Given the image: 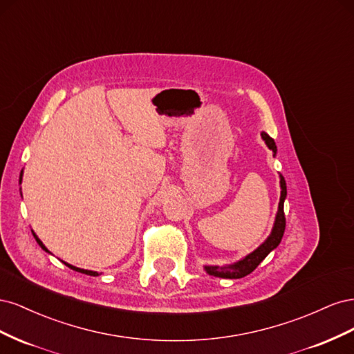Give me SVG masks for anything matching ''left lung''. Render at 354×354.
<instances>
[{
    "instance_id": "obj_1",
    "label": "left lung",
    "mask_w": 354,
    "mask_h": 354,
    "mask_svg": "<svg viewBox=\"0 0 354 354\" xmlns=\"http://www.w3.org/2000/svg\"><path fill=\"white\" fill-rule=\"evenodd\" d=\"M261 138L267 147L273 152V156H276L277 147L273 138L267 134L261 133ZM279 183H281V199H279V207H277V212L274 217L273 223V229L270 232L267 239L259 246V248L250 252L248 255H245L243 259L238 260L236 263L232 264H224V266H203V270H205L209 276H216V277H223V279H241V277L250 274L254 272L267 255H269L274 248H277V245L281 243L283 232H285V214H283V202L286 199V183L282 174H279Z\"/></svg>"
}]
</instances>
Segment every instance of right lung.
<instances>
[{
	"label": "right lung",
	"instance_id": "add662e5",
	"mask_svg": "<svg viewBox=\"0 0 354 354\" xmlns=\"http://www.w3.org/2000/svg\"><path fill=\"white\" fill-rule=\"evenodd\" d=\"M20 183H22V176H20ZM32 234H34V238H35V241L38 242V245L41 246L42 250H44L46 252H48V254H51L48 250H47V246L41 242V239L37 236V234L34 233V230H32ZM63 264L65 266H68L69 269H72V270H75V272H80V273H84V274H88V276H99V273L97 272H93V270H85V269H80V267H75V266H72V264H69V263H66V261H63Z\"/></svg>",
	"mask_w": 354,
	"mask_h": 354
}]
</instances>
